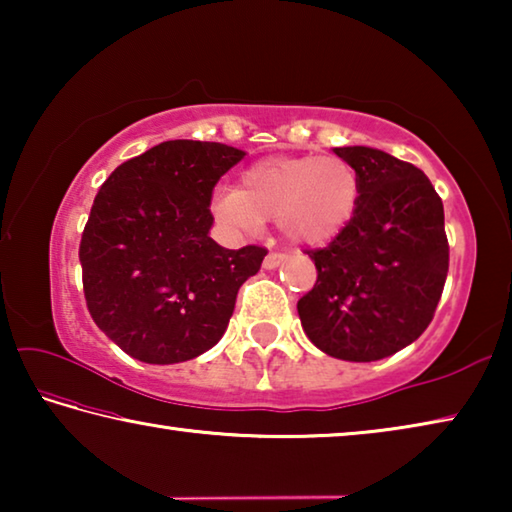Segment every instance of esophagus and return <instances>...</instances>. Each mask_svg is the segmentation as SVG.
I'll list each match as a JSON object with an SVG mask.
<instances>
[{
    "label": "esophagus",
    "mask_w": 512,
    "mask_h": 512,
    "mask_svg": "<svg viewBox=\"0 0 512 512\" xmlns=\"http://www.w3.org/2000/svg\"><path fill=\"white\" fill-rule=\"evenodd\" d=\"M284 259H287V255H282V253H268L266 257H264V268L266 271H273V268H277L280 266Z\"/></svg>",
    "instance_id": "esophagus-1"
}]
</instances>
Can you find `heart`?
<instances>
[{
    "label": "heart",
    "instance_id": "b5f03b06",
    "mask_svg": "<svg viewBox=\"0 0 512 512\" xmlns=\"http://www.w3.org/2000/svg\"><path fill=\"white\" fill-rule=\"evenodd\" d=\"M359 176L339 155H275L241 173V189L219 187L212 212L235 230L277 221L284 237L316 246L334 239L359 205Z\"/></svg>",
    "mask_w": 512,
    "mask_h": 512
}]
</instances>
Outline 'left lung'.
<instances>
[{"instance_id": "obj_1", "label": "left lung", "mask_w": 512, "mask_h": 512, "mask_svg": "<svg viewBox=\"0 0 512 512\" xmlns=\"http://www.w3.org/2000/svg\"><path fill=\"white\" fill-rule=\"evenodd\" d=\"M334 153L359 176V205L329 246L311 250L318 280L298 316L318 350L379 361L431 323L449 268L445 210L424 173L370 146Z\"/></svg>"}]
</instances>
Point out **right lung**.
Masks as SVG:
<instances>
[{
	"label": "right lung",
	"mask_w": 512,
	"mask_h": 512,
	"mask_svg": "<svg viewBox=\"0 0 512 512\" xmlns=\"http://www.w3.org/2000/svg\"><path fill=\"white\" fill-rule=\"evenodd\" d=\"M219 142L171 140L110 173L79 259L90 316L133 359L169 366L221 341L237 291L266 248L210 237L214 185L244 158Z\"/></svg>",
	"instance_id": "1"
}]
</instances>
